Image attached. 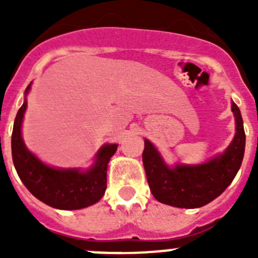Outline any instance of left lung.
<instances>
[{"label": "left lung", "instance_id": "8db88e82", "mask_svg": "<svg viewBox=\"0 0 258 258\" xmlns=\"http://www.w3.org/2000/svg\"><path fill=\"white\" fill-rule=\"evenodd\" d=\"M235 136L222 154L203 164H174L169 166L160 152L145 140L143 166L150 190L157 202L177 208H200L220 197L235 178L243 161L245 133L240 109L234 102Z\"/></svg>", "mask_w": 258, "mask_h": 258}]
</instances>
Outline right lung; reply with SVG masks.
Listing matches in <instances>:
<instances>
[{
  "label": "right lung",
  "instance_id": "1",
  "mask_svg": "<svg viewBox=\"0 0 258 258\" xmlns=\"http://www.w3.org/2000/svg\"><path fill=\"white\" fill-rule=\"evenodd\" d=\"M31 84L26 89L24 103L18 111L11 136V154L19 178L33 197L52 208L75 211L93 206L104 195L107 166L118 145L106 143L102 146L95 154L93 165L85 170L81 168H55L42 163L27 149L22 137L23 117Z\"/></svg>",
  "mask_w": 258,
  "mask_h": 258
}]
</instances>
